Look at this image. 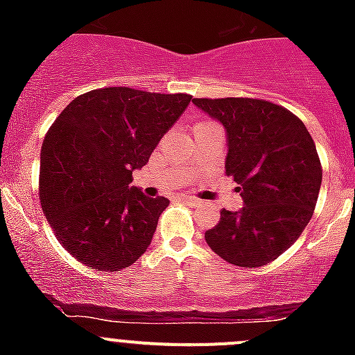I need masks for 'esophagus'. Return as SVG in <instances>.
<instances>
[{"label": "esophagus", "instance_id": "1", "mask_svg": "<svg viewBox=\"0 0 355 355\" xmlns=\"http://www.w3.org/2000/svg\"><path fill=\"white\" fill-rule=\"evenodd\" d=\"M181 200H184V202H188V205H193V206L199 205V199H196V197H192V196H181Z\"/></svg>", "mask_w": 355, "mask_h": 355}]
</instances>
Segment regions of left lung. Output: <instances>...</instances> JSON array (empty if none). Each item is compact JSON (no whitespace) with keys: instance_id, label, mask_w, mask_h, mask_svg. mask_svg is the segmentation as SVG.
I'll return each mask as SVG.
<instances>
[{"instance_id":"obj_1","label":"left lung","mask_w":355,"mask_h":355,"mask_svg":"<svg viewBox=\"0 0 355 355\" xmlns=\"http://www.w3.org/2000/svg\"><path fill=\"white\" fill-rule=\"evenodd\" d=\"M225 130V174L243 206L222 209L206 243L236 266H263L279 258L311 220L322 165L304 122L283 106L249 97L192 99Z\"/></svg>"}]
</instances>
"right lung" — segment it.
Segmentation results:
<instances>
[{"label": "right lung", "mask_w": 355, "mask_h": 355, "mask_svg": "<svg viewBox=\"0 0 355 355\" xmlns=\"http://www.w3.org/2000/svg\"><path fill=\"white\" fill-rule=\"evenodd\" d=\"M192 96L108 87L78 96L49 128L40 150V205L69 254L99 272L133 265L150 245L165 197L131 187V174Z\"/></svg>", "instance_id": "right-lung-1"}]
</instances>
